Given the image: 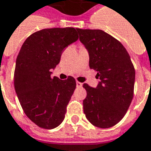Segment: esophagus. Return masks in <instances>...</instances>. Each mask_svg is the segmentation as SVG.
<instances>
[{"label":"esophagus","mask_w":151,"mask_h":151,"mask_svg":"<svg viewBox=\"0 0 151 151\" xmlns=\"http://www.w3.org/2000/svg\"><path fill=\"white\" fill-rule=\"evenodd\" d=\"M76 85H77V87H81L83 86V83H79V82H76Z\"/></svg>","instance_id":"obj_1"}]
</instances>
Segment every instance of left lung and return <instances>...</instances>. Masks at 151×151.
<instances>
[{
  "mask_svg": "<svg viewBox=\"0 0 151 151\" xmlns=\"http://www.w3.org/2000/svg\"><path fill=\"white\" fill-rule=\"evenodd\" d=\"M79 40L89 55L96 87L86 83L83 110L87 120L101 128H109L119 122L133 98L135 69L129 54L117 39L100 29L77 28Z\"/></svg>",
  "mask_w": 151,
  "mask_h": 151,
  "instance_id": "left-lung-1",
  "label": "left lung"
}]
</instances>
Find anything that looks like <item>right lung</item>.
<instances>
[{"mask_svg":"<svg viewBox=\"0 0 151 151\" xmlns=\"http://www.w3.org/2000/svg\"><path fill=\"white\" fill-rule=\"evenodd\" d=\"M78 39L74 28L42 29L25 40L16 59L14 83L17 96L29 119L53 129L65 119L76 81L51 78L62 51Z\"/></svg>","mask_w":151,"mask_h":151,"instance_id":"add662e5","label":"right lung"}]
</instances>
